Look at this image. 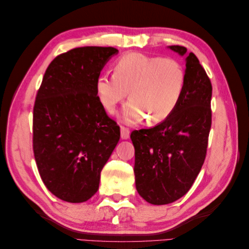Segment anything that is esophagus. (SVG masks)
<instances>
[{"label": "esophagus", "mask_w": 249, "mask_h": 249, "mask_svg": "<svg viewBox=\"0 0 249 249\" xmlns=\"http://www.w3.org/2000/svg\"><path fill=\"white\" fill-rule=\"evenodd\" d=\"M120 137L122 139H127L130 137V130L125 126H120Z\"/></svg>", "instance_id": "1"}]
</instances>
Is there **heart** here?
Masks as SVG:
<instances>
[{
	"mask_svg": "<svg viewBox=\"0 0 249 249\" xmlns=\"http://www.w3.org/2000/svg\"><path fill=\"white\" fill-rule=\"evenodd\" d=\"M185 86L186 71L177 60L138 52L119 57L114 74L103 73L95 82L97 97L107 111L114 109L129 90L131 100L123 117L130 124L145 117L150 124L167 119L177 109Z\"/></svg>",
	"mask_w": 249,
	"mask_h": 249,
	"instance_id": "1",
	"label": "heart"
}]
</instances>
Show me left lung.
<instances>
[{
	"label": "left lung",
	"mask_w": 249,
	"mask_h": 249,
	"mask_svg": "<svg viewBox=\"0 0 249 249\" xmlns=\"http://www.w3.org/2000/svg\"><path fill=\"white\" fill-rule=\"evenodd\" d=\"M169 49L184 56L185 47ZM186 86L175 112L150 129L135 130V182L152 205H167L189 191L206 159L212 124V84L197 57L186 58Z\"/></svg>",
	"instance_id": "obj_1"
}]
</instances>
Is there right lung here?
Segmentation results:
<instances>
[{"label":"right lung","instance_id":"obj_1","mask_svg":"<svg viewBox=\"0 0 249 249\" xmlns=\"http://www.w3.org/2000/svg\"><path fill=\"white\" fill-rule=\"evenodd\" d=\"M115 48L83 47L48 66L33 108V152L40 178L58 198L88 200L120 129L99 101L95 82Z\"/></svg>","mask_w":249,"mask_h":249}]
</instances>
